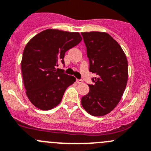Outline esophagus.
<instances>
[{
	"label": "esophagus",
	"mask_w": 151,
	"mask_h": 151,
	"mask_svg": "<svg viewBox=\"0 0 151 151\" xmlns=\"http://www.w3.org/2000/svg\"><path fill=\"white\" fill-rule=\"evenodd\" d=\"M76 82L78 83V84H82L83 81L81 79H76Z\"/></svg>",
	"instance_id": "obj_1"
}]
</instances>
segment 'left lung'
Segmentation results:
<instances>
[{
  "label": "left lung",
  "mask_w": 151,
  "mask_h": 151,
  "mask_svg": "<svg viewBox=\"0 0 151 151\" xmlns=\"http://www.w3.org/2000/svg\"><path fill=\"white\" fill-rule=\"evenodd\" d=\"M90 62L89 70L96 75L89 93L81 98L84 110L94 116L111 112L120 101L128 78L127 60L121 46L109 34L81 32Z\"/></svg>",
  "instance_id": "left-lung-1"
}]
</instances>
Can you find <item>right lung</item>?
Instances as JSON below:
<instances>
[{"label":"right lung","instance_id":"obj_1","mask_svg":"<svg viewBox=\"0 0 151 151\" xmlns=\"http://www.w3.org/2000/svg\"><path fill=\"white\" fill-rule=\"evenodd\" d=\"M81 39L78 32L48 29L26 45L21 60L23 81L27 97L38 109L48 110L56 107L66 89L76 81L74 76L56 67L64 64L66 52Z\"/></svg>","mask_w":151,"mask_h":151}]
</instances>
